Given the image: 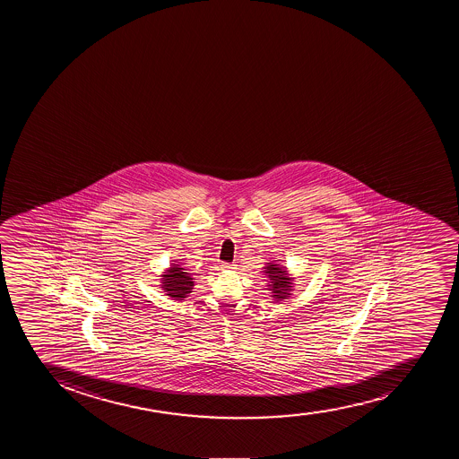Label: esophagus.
I'll use <instances>...</instances> for the list:
<instances>
[{
  "label": "esophagus",
  "instance_id": "1",
  "mask_svg": "<svg viewBox=\"0 0 459 459\" xmlns=\"http://www.w3.org/2000/svg\"><path fill=\"white\" fill-rule=\"evenodd\" d=\"M235 268V264H221V269H224V271H230V269H233Z\"/></svg>",
  "mask_w": 459,
  "mask_h": 459
}]
</instances>
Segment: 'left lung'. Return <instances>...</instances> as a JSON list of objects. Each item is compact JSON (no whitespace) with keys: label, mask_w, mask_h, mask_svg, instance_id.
I'll use <instances>...</instances> for the list:
<instances>
[{"label":"left lung","mask_w":459,"mask_h":459,"mask_svg":"<svg viewBox=\"0 0 459 459\" xmlns=\"http://www.w3.org/2000/svg\"><path fill=\"white\" fill-rule=\"evenodd\" d=\"M262 273L268 280L266 286L275 302H281L290 298L291 291L295 290V282H293L295 278L291 277V273H289V269L284 264H280L277 260H273L264 266Z\"/></svg>","instance_id":"left-lung-1"}]
</instances>
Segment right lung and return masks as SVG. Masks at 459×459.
Listing matches in <instances>:
<instances>
[{"label":"right lung","mask_w":459,"mask_h":459,"mask_svg":"<svg viewBox=\"0 0 459 459\" xmlns=\"http://www.w3.org/2000/svg\"><path fill=\"white\" fill-rule=\"evenodd\" d=\"M173 262H177V260H173ZM186 271V269L182 268L181 264L177 262V264H170L161 273L160 287L164 291V295L169 296L170 299L184 300L193 291L195 278Z\"/></svg>","instance_id":"1"}]
</instances>
